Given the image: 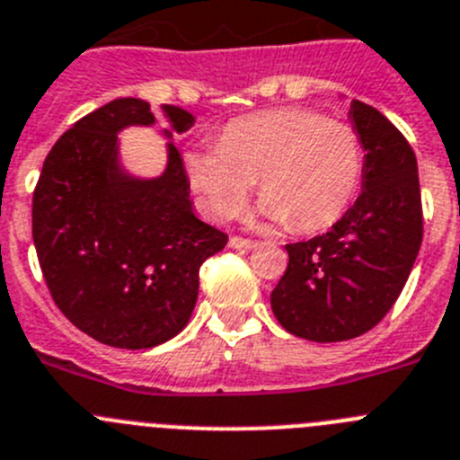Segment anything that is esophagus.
I'll return each instance as SVG.
<instances>
[{"label":"esophagus","instance_id":"esophagus-1","mask_svg":"<svg viewBox=\"0 0 460 460\" xmlns=\"http://www.w3.org/2000/svg\"><path fill=\"white\" fill-rule=\"evenodd\" d=\"M229 247H234V250H252V247H256L254 240L250 238H240V235H231L229 238Z\"/></svg>","mask_w":460,"mask_h":460}]
</instances>
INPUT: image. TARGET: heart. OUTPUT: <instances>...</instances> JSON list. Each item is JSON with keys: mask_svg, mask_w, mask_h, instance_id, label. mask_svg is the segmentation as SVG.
<instances>
[{"mask_svg": "<svg viewBox=\"0 0 460 460\" xmlns=\"http://www.w3.org/2000/svg\"><path fill=\"white\" fill-rule=\"evenodd\" d=\"M185 164L215 220L235 217L259 181V213L312 234L334 225L355 199L364 153L346 123L309 110H272L229 123L220 146L188 153Z\"/></svg>", "mask_w": 460, "mask_h": 460, "instance_id": "1", "label": "heart"}]
</instances>
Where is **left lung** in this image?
Wrapping results in <instances>:
<instances>
[{
    "label": "left lung",
    "instance_id": "obj_1",
    "mask_svg": "<svg viewBox=\"0 0 460 460\" xmlns=\"http://www.w3.org/2000/svg\"><path fill=\"white\" fill-rule=\"evenodd\" d=\"M349 119L364 151L362 194L328 234L287 245V272L270 293L281 328L318 343L378 325L421 245L415 151L376 107L353 101Z\"/></svg>",
    "mask_w": 460,
    "mask_h": 460
}]
</instances>
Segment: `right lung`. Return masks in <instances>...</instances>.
<instances>
[{
    "label": "right lung",
    "instance_id": "1",
    "mask_svg": "<svg viewBox=\"0 0 460 460\" xmlns=\"http://www.w3.org/2000/svg\"><path fill=\"white\" fill-rule=\"evenodd\" d=\"M167 164L144 179L121 160L126 128L155 126L139 98H117L64 132L34 190L31 234L57 307L75 328L114 349H153L188 325L199 268L226 234L201 222L173 135L194 117L163 105Z\"/></svg>",
    "mask_w": 460,
    "mask_h": 460
}]
</instances>
